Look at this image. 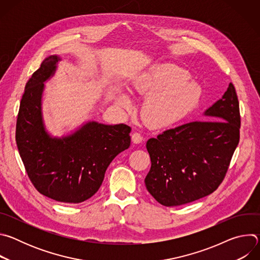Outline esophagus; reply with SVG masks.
Here are the masks:
<instances>
[{
	"label": "esophagus",
	"mask_w": 260,
	"mask_h": 260,
	"mask_svg": "<svg viewBox=\"0 0 260 260\" xmlns=\"http://www.w3.org/2000/svg\"><path fill=\"white\" fill-rule=\"evenodd\" d=\"M132 140L135 144H140L143 141V136L140 133H134L132 135Z\"/></svg>",
	"instance_id": "obj_1"
}]
</instances>
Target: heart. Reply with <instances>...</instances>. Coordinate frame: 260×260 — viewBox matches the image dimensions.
<instances>
[{
    "label": "heart",
    "instance_id": "heart-1",
    "mask_svg": "<svg viewBox=\"0 0 260 260\" xmlns=\"http://www.w3.org/2000/svg\"><path fill=\"white\" fill-rule=\"evenodd\" d=\"M132 91L147 98L142 107V117L152 128L169 127L188 117L199 107L201 87L189 82V74L172 63L157 64L137 76ZM117 104L129 109L131 99L121 93Z\"/></svg>",
    "mask_w": 260,
    "mask_h": 260
}]
</instances>
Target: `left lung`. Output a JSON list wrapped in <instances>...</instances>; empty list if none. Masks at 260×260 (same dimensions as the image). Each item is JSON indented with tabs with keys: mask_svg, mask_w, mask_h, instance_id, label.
Masks as SVG:
<instances>
[{
	"mask_svg": "<svg viewBox=\"0 0 260 260\" xmlns=\"http://www.w3.org/2000/svg\"><path fill=\"white\" fill-rule=\"evenodd\" d=\"M205 115L211 120L185 123L147 141L151 168L145 185L166 207L205 198L225 178L241 127L239 100L233 83Z\"/></svg>",
	"mask_w": 260,
	"mask_h": 260,
	"instance_id": "left-lung-1",
	"label": "left lung"
}]
</instances>
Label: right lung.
Masks as SVG:
<instances>
[{
  "mask_svg": "<svg viewBox=\"0 0 260 260\" xmlns=\"http://www.w3.org/2000/svg\"><path fill=\"white\" fill-rule=\"evenodd\" d=\"M58 60L57 55L47 57L26 82L15 139L34 187L54 201L78 204L99 190L111 161L129 147L132 128L92 121L71 136L50 138L42 122L41 94Z\"/></svg>",
  "mask_w": 260,
  "mask_h": 260,
  "instance_id": "obj_1",
  "label": "right lung"
}]
</instances>
